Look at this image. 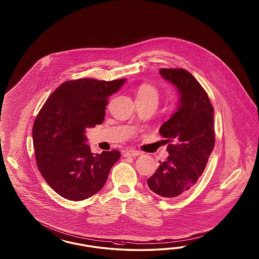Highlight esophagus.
<instances>
[{
    "instance_id": "34e87169",
    "label": "esophagus",
    "mask_w": 259,
    "mask_h": 259,
    "mask_svg": "<svg viewBox=\"0 0 259 259\" xmlns=\"http://www.w3.org/2000/svg\"><path fill=\"white\" fill-rule=\"evenodd\" d=\"M124 157H138V156H141V152L137 151V150H127L126 152H124Z\"/></svg>"
}]
</instances>
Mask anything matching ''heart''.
<instances>
[{
  "label": "heart",
  "instance_id": "1",
  "mask_svg": "<svg viewBox=\"0 0 259 259\" xmlns=\"http://www.w3.org/2000/svg\"><path fill=\"white\" fill-rule=\"evenodd\" d=\"M141 96H155L157 98V90L148 84H142L138 90L137 97H141Z\"/></svg>",
  "mask_w": 259,
  "mask_h": 259
}]
</instances>
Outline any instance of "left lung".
Instances as JSON below:
<instances>
[{
	"label": "left lung",
	"instance_id": "1",
	"mask_svg": "<svg viewBox=\"0 0 259 259\" xmlns=\"http://www.w3.org/2000/svg\"><path fill=\"white\" fill-rule=\"evenodd\" d=\"M161 77L177 88L176 112L159 128L169 156L147 180L151 191L165 198L181 196L203 172L214 146L213 108L207 93L188 71L162 68Z\"/></svg>",
	"mask_w": 259,
	"mask_h": 259
}]
</instances>
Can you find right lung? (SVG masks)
Returning a JSON list of instances; mask_svg holds the SVG:
<instances>
[{"label":"right lung","mask_w":259,"mask_h":259,"mask_svg":"<svg viewBox=\"0 0 259 259\" xmlns=\"http://www.w3.org/2000/svg\"><path fill=\"white\" fill-rule=\"evenodd\" d=\"M125 80L65 81L39 111L32 129L36 161L47 184L64 198L79 201L97 194L119 159L118 150L91 153L85 132L102 124L108 98Z\"/></svg>","instance_id":"obj_1"}]
</instances>
